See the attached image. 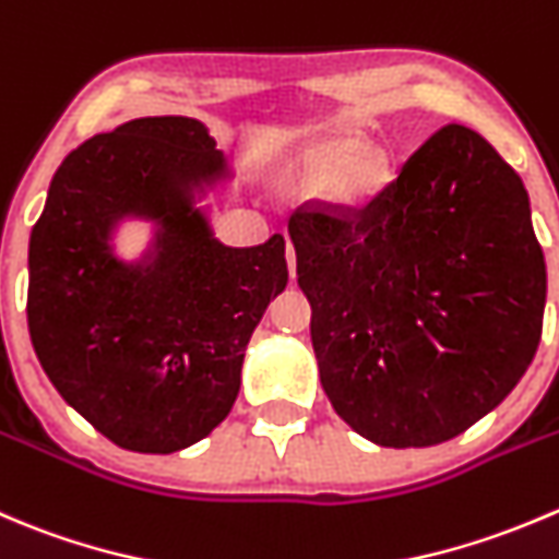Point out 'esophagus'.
Instances as JSON below:
<instances>
[{
	"instance_id": "1",
	"label": "esophagus",
	"mask_w": 559,
	"mask_h": 559,
	"mask_svg": "<svg viewBox=\"0 0 559 559\" xmlns=\"http://www.w3.org/2000/svg\"><path fill=\"white\" fill-rule=\"evenodd\" d=\"M286 264H289V275H292V278H295L297 259H295V248H292V242H286Z\"/></svg>"
}]
</instances>
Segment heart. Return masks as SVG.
Masks as SVG:
<instances>
[{
	"instance_id": "heart-1",
	"label": "heart",
	"mask_w": 559,
	"mask_h": 559,
	"mask_svg": "<svg viewBox=\"0 0 559 559\" xmlns=\"http://www.w3.org/2000/svg\"><path fill=\"white\" fill-rule=\"evenodd\" d=\"M306 177H324V197L341 207H362L390 180V158L384 150L360 144L355 135H330L311 144L297 158Z\"/></svg>"
}]
</instances>
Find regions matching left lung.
<instances>
[{"label": "left lung", "instance_id": "1", "mask_svg": "<svg viewBox=\"0 0 559 559\" xmlns=\"http://www.w3.org/2000/svg\"><path fill=\"white\" fill-rule=\"evenodd\" d=\"M289 237L322 388L366 440H453L533 362L544 251L522 177L475 130H437L362 207L302 204Z\"/></svg>", "mask_w": 559, "mask_h": 559}]
</instances>
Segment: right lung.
<instances>
[{"label": "right lung", "instance_id": "obj_1", "mask_svg": "<svg viewBox=\"0 0 559 559\" xmlns=\"http://www.w3.org/2000/svg\"><path fill=\"white\" fill-rule=\"evenodd\" d=\"M229 175L199 119L142 117L75 147L29 237L26 322L64 401L124 451L204 440L240 393L246 346L289 281L286 242H218L197 207ZM122 217L153 219L142 263L112 257Z\"/></svg>", "mask_w": 559, "mask_h": 559}]
</instances>
